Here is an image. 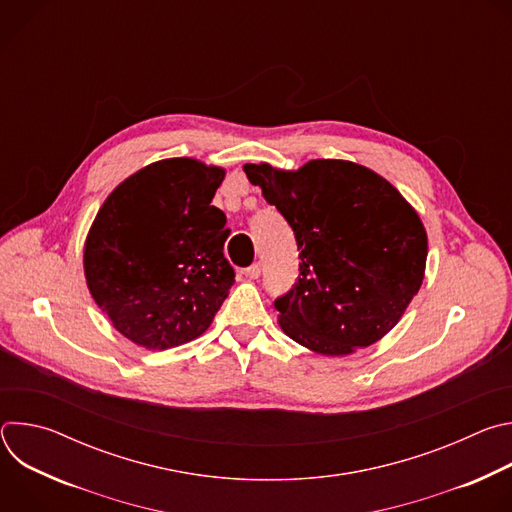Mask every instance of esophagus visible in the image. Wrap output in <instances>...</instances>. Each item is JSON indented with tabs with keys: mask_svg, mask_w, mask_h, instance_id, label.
I'll list each match as a JSON object with an SVG mask.
<instances>
[{
	"mask_svg": "<svg viewBox=\"0 0 512 512\" xmlns=\"http://www.w3.org/2000/svg\"><path fill=\"white\" fill-rule=\"evenodd\" d=\"M245 275H247L249 279H257V277L261 275V263H253L251 267H247V269H245Z\"/></svg>",
	"mask_w": 512,
	"mask_h": 512,
	"instance_id": "obj_1",
	"label": "esophagus"
}]
</instances>
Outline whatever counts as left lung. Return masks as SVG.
<instances>
[{"mask_svg":"<svg viewBox=\"0 0 512 512\" xmlns=\"http://www.w3.org/2000/svg\"><path fill=\"white\" fill-rule=\"evenodd\" d=\"M294 229L300 277L275 300L281 330L324 356H346L391 332L425 275L417 210L377 172L346 160L298 170L243 166Z\"/></svg>","mask_w":512,"mask_h":512,"instance_id":"8db88e82","label":"left lung"}]
</instances>
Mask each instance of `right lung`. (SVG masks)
<instances>
[{
	"label": "right lung",
	"mask_w": 512,
	"mask_h": 512,
	"mask_svg": "<svg viewBox=\"0 0 512 512\" xmlns=\"http://www.w3.org/2000/svg\"><path fill=\"white\" fill-rule=\"evenodd\" d=\"M225 168L168 158L125 178L103 202L83 267L113 328L148 350L186 344L212 324L235 271L227 216L212 206Z\"/></svg>",
	"instance_id": "right-lung-1"
}]
</instances>
